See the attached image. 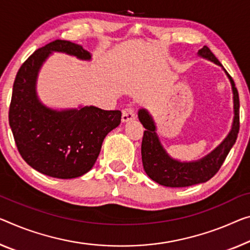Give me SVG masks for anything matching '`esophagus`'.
<instances>
[{
	"instance_id": "obj_1",
	"label": "esophagus",
	"mask_w": 250,
	"mask_h": 250,
	"mask_svg": "<svg viewBox=\"0 0 250 250\" xmlns=\"http://www.w3.org/2000/svg\"><path fill=\"white\" fill-rule=\"evenodd\" d=\"M135 117V110H134L133 107H127V108H124L122 110V122L126 123Z\"/></svg>"
}]
</instances>
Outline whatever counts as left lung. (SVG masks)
I'll use <instances>...</instances> for the list:
<instances>
[{"label":"left lung","instance_id":"1","mask_svg":"<svg viewBox=\"0 0 250 250\" xmlns=\"http://www.w3.org/2000/svg\"><path fill=\"white\" fill-rule=\"evenodd\" d=\"M198 55L222 67L220 61L206 45L199 50ZM224 70L231 83L233 94L235 116H233L232 126L228 136L222 141V143L200 160L194 161V162H180L178 160L172 159L163 148L157 137L156 127L151 115L144 108L138 110V120L145 128L141 148L142 162H143L144 171L153 181L161 186L170 188L190 187L193 184L207 182L221 167L230 149L236 143L238 132H239V96H238V90L232 78L226 71V69Z\"/></svg>","mask_w":250,"mask_h":250}]
</instances>
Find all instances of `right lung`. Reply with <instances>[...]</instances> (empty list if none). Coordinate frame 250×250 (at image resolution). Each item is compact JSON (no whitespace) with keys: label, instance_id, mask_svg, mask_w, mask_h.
<instances>
[{"label":"right lung","instance_id":"obj_1","mask_svg":"<svg viewBox=\"0 0 250 250\" xmlns=\"http://www.w3.org/2000/svg\"><path fill=\"white\" fill-rule=\"evenodd\" d=\"M52 51L91 58L82 45L66 40L34 51L15 77L9 123L18 151L30 167L52 178L74 179L94 167L104 138L121 124L122 113L95 106L57 110L43 105L37 95V78Z\"/></svg>","mask_w":250,"mask_h":250}]
</instances>
